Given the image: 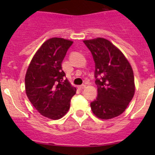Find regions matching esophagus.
Wrapping results in <instances>:
<instances>
[{"label":"esophagus","instance_id":"34e87169","mask_svg":"<svg viewBox=\"0 0 155 155\" xmlns=\"http://www.w3.org/2000/svg\"><path fill=\"white\" fill-rule=\"evenodd\" d=\"M85 84H81V85H79L78 87L80 88V89H83V88H84L85 87Z\"/></svg>","mask_w":155,"mask_h":155}]
</instances>
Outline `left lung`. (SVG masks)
Here are the masks:
<instances>
[{
	"label": "left lung",
	"instance_id": "obj_1",
	"mask_svg": "<svg viewBox=\"0 0 155 155\" xmlns=\"http://www.w3.org/2000/svg\"><path fill=\"white\" fill-rule=\"evenodd\" d=\"M94 61V78L98 87L96 99L91 108L97 117L109 120L127 109L135 91L132 68L124 55L103 38L83 41Z\"/></svg>",
	"mask_w": 155,
	"mask_h": 155
}]
</instances>
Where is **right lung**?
Returning a JSON list of instances; mask_svg holds the SVG:
<instances>
[{
	"label": "right lung",
	"instance_id": "1",
	"mask_svg": "<svg viewBox=\"0 0 155 155\" xmlns=\"http://www.w3.org/2000/svg\"><path fill=\"white\" fill-rule=\"evenodd\" d=\"M73 42L52 38L36 52L25 74V91L28 99L42 116L58 120L68 113L71 99L76 93L61 64Z\"/></svg>",
	"mask_w": 155,
	"mask_h": 155
}]
</instances>
